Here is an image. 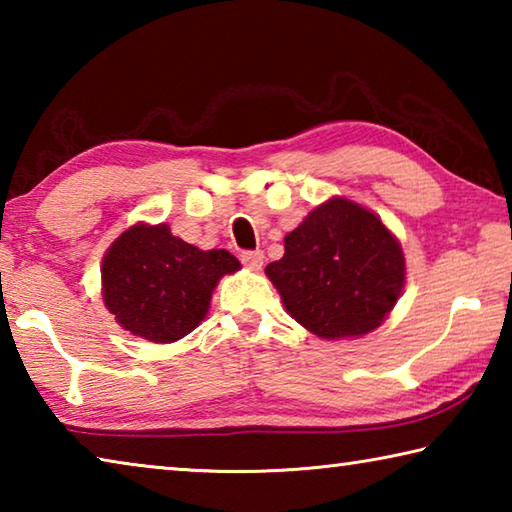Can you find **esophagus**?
<instances>
[{"label":"esophagus","instance_id":"obj_1","mask_svg":"<svg viewBox=\"0 0 512 512\" xmlns=\"http://www.w3.org/2000/svg\"><path fill=\"white\" fill-rule=\"evenodd\" d=\"M241 262H244V266L250 268V271H259L264 264V253L262 250H246V253L241 255Z\"/></svg>","mask_w":512,"mask_h":512}]
</instances>
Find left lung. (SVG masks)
Wrapping results in <instances>:
<instances>
[{
	"label": "left lung",
	"mask_w": 512,
	"mask_h": 512,
	"mask_svg": "<svg viewBox=\"0 0 512 512\" xmlns=\"http://www.w3.org/2000/svg\"><path fill=\"white\" fill-rule=\"evenodd\" d=\"M284 307L320 339L368 334L395 307L404 255L379 216L345 198L316 207L266 266Z\"/></svg>",
	"instance_id": "left-lung-1"
}]
</instances>
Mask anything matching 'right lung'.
Returning <instances> with one entry per match:
<instances>
[{
  "mask_svg": "<svg viewBox=\"0 0 512 512\" xmlns=\"http://www.w3.org/2000/svg\"><path fill=\"white\" fill-rule=\"evenodd\" d=\"M239 259L228 250H198L169 225H133L103 257V300L117 323L153 343L183 339L201 323L212 291Z\"/></svg>",
  "mask_w": 512,
  "mask_h": 512,
  "instance_id": "obj_1",
  "label": "right lung"
}]
</instances>
